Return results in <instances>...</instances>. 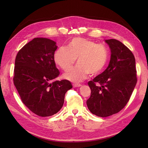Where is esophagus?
<instances>
[{
  "label": "esophagus",
  "instance_id": "esophagus-1",
  "mask_svg": "<svg viewBox=\"0 0 148 148\" xmlns=\"http://www.w3.org/2000/svg\"><path fill=\"white\" fill-rule=\"evenodd\" d=\"M81 86H82V84H73V86L74 88H78V87H80Z\"/></svg>",
  "mask_w": 148,
  "mask_h": 148
}]
</instances>
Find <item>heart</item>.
<instances>
[{
  "mask_svg": "<svg viewBox=\"0 0 148 148\" xmlns=\"http://www.w3.org/2000/svg\"><path fill=\"white\" fill-rule=\"evenodd\" d=\"M77 59L78 65L66 71L63 77L77 83L86 79L89 74L96 75L104 69L109 59L107 49L87 39L76 38L68 47L62 46L54 53V61L64 70L70 69Z\"/></svg>",
  "mask_w": 148,
  "mask_h": 148,
  "instance_id": "heart-1",
  "label": "heart"
}]
</instances>
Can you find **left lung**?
<instances>
[{
    "label": "left lung",
    "mask_w": 148,
    "mask_h": 148,
    "mask_svg": "<svg viewBox=\"0 0 148 148\" xmlns=\"http://www.w3.org/2000/svg\"><path fill=\"white\" fill-rule=\"evenodd\" d=\"M111 52L105 71L88 82L91 90L86 101L89 111L106 117L118 113L126 106L137 82L136 62L131 51L114 39L105 40Z\"/></svg>",
    "instance_id": "8db88e82"
}]
</instances>
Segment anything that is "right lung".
Here are the masks:
<instances>
[{"mask_svg":"<svg viewBox=\"0 0 148 148\" xmlns=\"http://www.w3.org/2000/svg\"><path fill=\"white\" fill-rule=\"evenodd\" d=\"M56 42L34 38L16 56L13 83L23 104L33 113L49 117L64 105L65 95L72 88L68 80L53 82L59 75L56 66Z\"/></svg>","mask_w":148,"mask_h":148,"instance_id":"obj_1","label":"right lung"}]
</instances>
